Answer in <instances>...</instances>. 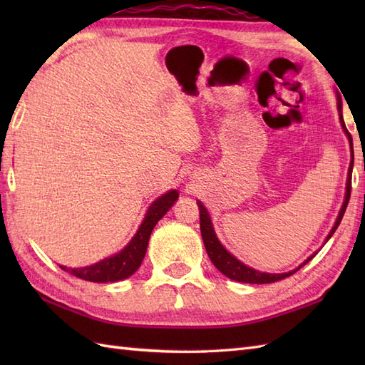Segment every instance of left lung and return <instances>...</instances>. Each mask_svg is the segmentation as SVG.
Wrapping results in <instances>:
<instances>
[{"mask_svg":"<svg viewBox=\"0 0 365 365\" xmlns=\"http://www.w3.org/2000/svg\"><path fill=\"white\" fill-rule=\"evenodd\" d=\"M337 111H339V119H340V125H342L345 135L348 138V141H350V149H351V161H350V168H348V177H346V187H345V199H344V204L342 208H340L337 220L334 222V226L329 230V234L324 240V243L328 242V240L334 234L336 229L339 227L340 221L344 218V213L346 210V205H348V200H350V192H351V170H353V139L351 135L348 133V130L345 127V122H344V115H342V100H340V96L337 94ZM197 205H199V220H200V234H202V240H204V245H205V250L208 257L213 262V265L218 268V271L224 276H227L232 281H238V282H246V284H271V282H277V281H282V279L292 276L293 273H297V271L304 267L306 263L311 262L315 254L314 252L311 257H307L304 262L301 263L299 267H297L294 269L289 271V273H262L259 269H254L251 267L245 265L243 262H240L235 255H232L226 247L221 245V242L218 240L215 234V229H213V224L210 220V215H208L207 208L204 207V204L197 200Z\"/></svg>","mask_w":365,"mask_h":365,"instance_id":"8db88e82","label":"left lung"}]
</instances>
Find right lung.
Wrapping results in <instances>:
<instances>
[{"label":"right lung","mask_w":365,"mask_h":365,"mask_svg":"<svg viewBox=\"0 0 365 365\" xmlns=\"http://www.w3.org/2000/svg\"><path fill=\"white\" fill-rule=\"evenodd\" d=\"M177 199V190H170L165 192V195H161L158 199H155L150 207L147 208L144 220L141 222V226L136 230L135 237L131 238L130 243L118 254L110 255V257L100 260L89 267L68 268L61 265V268L67 271V273L89 282H118L122 281V279L130 277L139 267H141L155 224L169 212V208L175 204Z\"/></svg>","instance_id":"add662e5"}]
</instances>
